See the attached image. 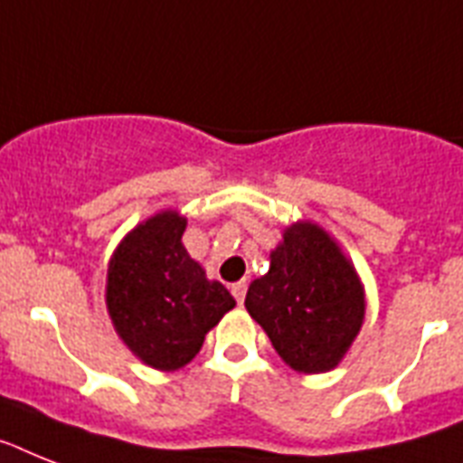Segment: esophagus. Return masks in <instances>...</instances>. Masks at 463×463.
Here are the masks:
<instances>
[{
  "label": "esophagus",
  "mask_w": 463,
  "mask_h": 463,
  "mask_svg": "<svg viewBox=\"0 0 463 463\" xmlns=\"http://www.w3.org/2000/svg\"><path fill=\"white\" fill-rule=\"evenodd\" d=\"M231 292H232V297H235V299H238V302L242 304L244 295H247V283H244V280H240V283H232L231 285Z\"/></svg>",
  "instance_id": "1"
}]
</instances>
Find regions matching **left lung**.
Here are the masks:
<instances>
[{"instance_id":"1","label":"left lung","mask_w":463,"mask_h":463,"mask_svg":"<svg viewBox=\"0 0 463 463\" xmlns=\"http://www.w3.org/2000/svg\"><path fill=\"white\" fill-rule=\"evenodd\" d=\"M244 307L278 356L297 373H326L345 359L366 317V292L337 240L314 221H295L251 280Z\"/></svg>"}]
</instances>
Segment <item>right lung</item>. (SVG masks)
I'll return each instance as SVG.
<instances>
[{
    "label": "right lung",
    "instance_id": "obj_1",
    "mask_svg": "<svg viewBox=\"0 0 463 463\" xmlns=\"http://www.w3.org/2000/svg\"><path fill=\"white\" fill-rule=\"evenodd\" d=\"M187 219L164 209L118 242L107 269V311L116 335L142 364L178 371L199 354L206 333L235 307L183 244Z\"/></svg>",
    "mask_w": 463,
    "mask_h": 463
}]
</instances>
